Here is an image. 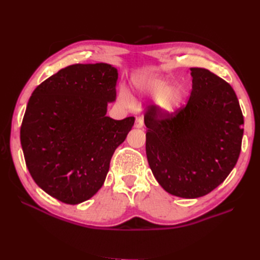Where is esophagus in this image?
<instances>
[{
    "instance_id": "34e87169",
    "label": "esophagus",
    "mask_w": 260,
    "mask_h": 260,
    "mask_svg": "<svg viewBox=\"0 0 260 260\" xmlns=\"http://www.w3.org/2000/svg\"><path fill=\"white\" fill-rule=\"evenodd\" d=\"M135 127L138 128V129H142L144 127V122H143V119L141 117H137L136 119V122H135Z\"/></svg>"
}]
</instances>
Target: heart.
Listing matches in <instances>:
<instances>
[{"instance_id": "obj_1", "label": "heart", "mask_w": 260, "mask_h": 260, "mask_svg": "<svg viewBox=\"0 0 260 260\" xmlns=\"http://www.w3.org/2000/svg\"><path fill=\"white\" fill-rule=\"evenodd\" d=\"M132 90L138 95L156 96L155 107L161 115L175 114L182 104L183 90L178 83H170L167 79L157 75H139L132 78ZM124 104L131 105L132 100L127 92L120 94Z\"/></svg>"}]
</instances>
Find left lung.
<instances>
[{
  "instance_id": "left-lung-1",
  "label": "left lung",
  "mask_w": 260,
  "mask_h": 260,
  "mask_svg": "<svg viewBox=\"0 0 260 260\" xmlns=\"http://www.w3.org/2000/svg\"><path fill=\"white\" fill-rule=\"evenodd\" d=\"M192 92L176 116L149 107L146 156L165 191L198 199L221 184L237 164L244 118L232 86L205 68H191Z\"/></svg>"
}]
</instances>
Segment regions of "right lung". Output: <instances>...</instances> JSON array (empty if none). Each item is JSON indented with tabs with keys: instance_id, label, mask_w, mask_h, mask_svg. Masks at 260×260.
<instances>
[{
	"instance_id": "1",
	"label": "right lung",
	"mask_w": 260,
	"mask_h": 260,
	"mask_svg": "<svg viewBox=\"0 0 260 260\" xmlns=\"http://www.w3.org/2000/svg\"><path fill=\"white\" fill-rule=\"evenodd\" d=\"M118 70L105 62L60 69L37 86L20 128L27 168L42 190L65 204L90 200L104 184L115 149L135 118L106 116Z\"/></svg>"
}]
</instances>
